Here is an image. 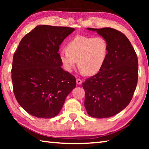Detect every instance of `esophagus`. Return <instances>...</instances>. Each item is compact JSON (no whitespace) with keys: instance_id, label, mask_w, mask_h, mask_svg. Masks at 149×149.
Masks as SVG:
<instances>
[{"instance_id":"1","label":"esophagus","mask_w":149,"mask_h":149,"mask_svg":"<svg viewBox=\"0 0 149 149\" xmlns=\"http://www.w3.org/2000/svg\"><path fill=\"white\" fill-rule=\"evenodd\" d=\"M76 82H77V85H80L82 84V81L80 79H76Z\"/></svg>"}]
</instances>
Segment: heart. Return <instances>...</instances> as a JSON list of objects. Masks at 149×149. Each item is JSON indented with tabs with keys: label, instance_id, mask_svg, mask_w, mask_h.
<instances>
[{
	"label": "heart",
	"instance_id": "heart-1",
	"mask_svg": "<svg viewBox=\"0 0 149 149\" xmlns=\"http://www.w3.org/2000/svg\"><path fill=\"white\" fill-rule=\"evenodd\" d=\"M60 50L58 56L64 68L71 72L77 62L78 67L86 75L97 74L107 59L108 45L102 37L77 36Z\"/></svg>",
	"mask_w": 149,
	"mask_h": 149
}]
</instances>
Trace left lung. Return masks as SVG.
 Listing matches in <instances>:
<instances>
[{
  "label": "left lung",
  "instance_id": "1",
  "mask_svg": "<svg viewBox=\"0 0 149 149\" xmlns=\"http://www.w3.org/2000/svg\"><path fill=\"white\" fill-rule=\"evenodd\" d=\"M87 29L107 40L108 51L100 71L83 83L85 107L90 116L110 118L124 109L132 99L137 85V56L129 39L118 30Z\"/></svg>",
  "mask_w": 149,
  "mask_h": 149
}]
</instances>
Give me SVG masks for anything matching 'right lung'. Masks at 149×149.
I'll list each match as a JSON object with an SVG mask.
<instances>
[{"label":"right lung","mask_w":149,"mask_h":149,"mask_svg":"<svg viewBox=\"0 0 149 149\" xmlns=\"http://www.w3.org/2000/svg\"><path fill=\"white\" fill-rule=\"evenodd\" d=\"M75 30L68 27L39 25L19 42L14 54L12 80L17 102L33 116L58 114L76 79L61 67L60 45Z\"/></svg>","instance_id":"right-lung-1"}]
</instances>
